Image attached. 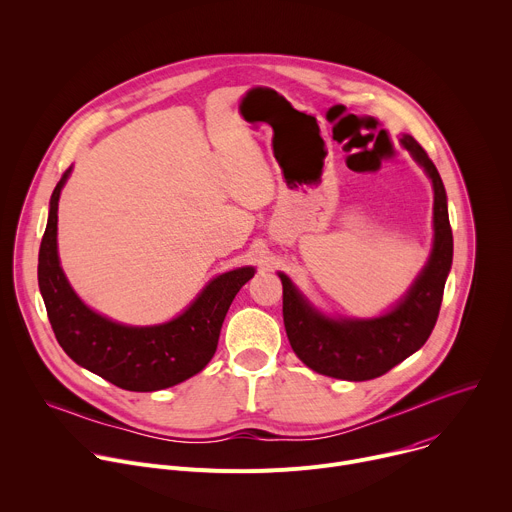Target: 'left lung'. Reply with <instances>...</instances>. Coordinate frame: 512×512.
Instances as JSON below:
<instances>
[{
  "instance_id": "obj_1",
  "label": "left lung",
  "mask_w": 512,
  "mask_h": 512,
  "mask_svg": "<svg viewBox=\"0 0 512 512\" xmlns=\"http://www.w3.org/2000/svg\"><path fill=\"white\" fill-rule=\"evenodd\" d=\"M401 143L433 184V249L401 302L379 318H328L279 273L289 344L306 367L332 379L371 381L389 373L425 344L440 314L454 257L446 188L421 145L411 135Z\"/></svg>"
}]
</instances>
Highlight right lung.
Returning <instances> with one entry per match:
<instances>
[{
  "label": "right lung",
  "instance_id": "1",
  "mask_svg": "<svg viewBox=\"0 0 512 512\" xmlns=\"http://www.w3.org/2000/svg\"><path fill=\"white\" fill-rule=\"evenodd\" d=\"M68 176L70 168L52 192L38 253V285L58 344L83 369L125 391H160L194 377L214 356L229 306L255 269L239 267L214 277L178 318L166 324H117L81 302L58 261V200Z\"/></svg>",
  "mask_w": 512,
  "mask_h": 512
}]
</instances>
